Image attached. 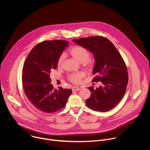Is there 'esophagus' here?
Instances as JSON below:
<instances>
[{
  "label": "esophagus",
  "mask_w": 150,
  "mask_h": 150,
  "mask_svg": "<svg viewBox=\"0 0 150 150\" xmlns=\"http://www.w3.org/2000/svg\"><path fill=\"white\" fill-rule=\"evenodd\" d=\"M80 89V88L78 86H73L72 88V91H78Z\"/></svg>",
  "instance_id": "esophagus-1"
}]
</instances>
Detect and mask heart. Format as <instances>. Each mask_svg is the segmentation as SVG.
I'll list each match as a JSON object with an SVG mask.
<instances>
[{"label":"heart","mask_w":150,"mask_h":150,"mask_svg":"<svg viewBox=\"0 0 150 150\" xmlns=\"http://www.w3.org/2000/svg\"><path fill=\"white\" fill-rule=\"evenodd\" d=\"M69 54L75 59L80 62H82L83 65L88 69L91 70L94 67L95 62L93 59L89 57L90 53L89 51L83 46L74 45L71 47L68 51ZM64 55L61 54L57 60L58 67H61L64 61ZM85 76V74L83 72H74L68 75V79L74 84H78L81 82V79Z\"/></svg>","instance_id":"obj_1"}]
</instances>
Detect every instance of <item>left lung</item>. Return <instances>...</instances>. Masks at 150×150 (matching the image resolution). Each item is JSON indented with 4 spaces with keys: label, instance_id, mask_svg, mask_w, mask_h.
Instances as JSON below:
<instances>
[{
    "label": "left lung",
    "instance_id": "8db88e82",
    "mask_svg": "<svg viewBox=\"0 0 150 150\" xmlns=\"http://www.w3.org/2000/svg\"><path fill=\"white\" fill-rule=\"evenodd\" d=\"M76 44L92 52L95 59L92 82H102L96 89L88 88L92 92L86 100V106L100 112L109 111L115 107L123 98L129 81L127 66L122 57L108 38L93 36L74 40Z\"/></svg>",
    "mask_w": 150,
    "mask_h": 150
}]
</instances>
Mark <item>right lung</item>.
Here are the masks:
<instances>
[{
	"label": "right lung",
	"mask_w": 150,
	"mask_h": 150,
	"mask_svg": "<svg viewBox=\"0 0 150 150\" xmlns=\"http://www.w3.org/2000/svg\"><path fill=\"white\" fill-rule=\"evenodd\" d=\"M68 44L59 40L44 41L31 50L25 61L22 72L25 94L35 108L44 112L52 113L62 109L72 93L69 89H54L50 77Z\"/></svg>",
	"instance_id": "right-lung-1"
}]
</instances>
